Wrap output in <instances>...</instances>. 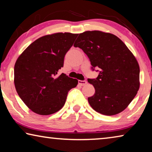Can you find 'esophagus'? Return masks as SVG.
Listing matches in <instances>:
<instances>
[{"mask_svg": "<svg viewBox=\"0 0 152 152\" xmlns=\"http://www.w3.org/2000/svg\"><path fill=\"white\" fill-rule=\"evenodd\" d=\"M78 84L80 86H85L87 84V82L86 80H78Z\"/></svg>", "mask_w": 152, "mask_h": 152, "instance_id": "1", "label": "esophagus"}]
</instances>
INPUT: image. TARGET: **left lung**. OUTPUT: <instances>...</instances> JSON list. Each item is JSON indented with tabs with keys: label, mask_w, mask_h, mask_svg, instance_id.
<instances>
[{
	"label": "left lung",
	"mask_w": 152,
	"mask_h": 152,
	"mask_svg": "<svg viewBox=\"0 0 152 152\" xmlns=\"http://www.w3.org/2000/svg\"><path fill=\"white\" fill-rule=\"evenodd\" d=\"M74 46L88 56L92 70L100 69L96 78L88 79L95 89L88 98L91 107L109 116L124 110L140 88V66L131 51L116 35L100 31L80 33Z\"/></svg>",
	"instance_id": "1"
}]
</instances>
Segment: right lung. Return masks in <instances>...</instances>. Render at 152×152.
I'll use <instances>...</instances> for the list:
<instances>
[{"instance_id": "right-lung-1", "label": "right lung", "mask_w": 152, "mask_h": 152, "mask_svg": "<svg viewBox=\"0 0 152 152\" xmlns=\"http://www.w3.org/2000/svg\"><path fill=\"white\" fill-rule=\"evenodd\" d=\"M78 34L57 33L43 36L28 46L14 68L15 88L24 103L35 113L53 114L66 102L70 89L78 81L58 72L66 53Z\"/></svg>"}]
</instances>
